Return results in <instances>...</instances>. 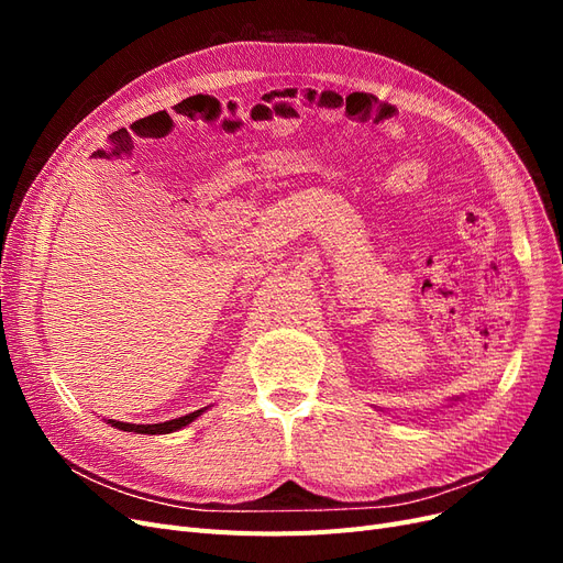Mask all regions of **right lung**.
Returning a JSON list of instances; mask_svg holds the SVG:
<instances>
[{"label":"right lung","instance_id":"add662e5","mask_svg":"<svg viewBox=\"0 0 563 563\" xmlns=\"http://www.w3.org/2000/svg\"><path fill=\"white\" fill-rule=\"evenodd\" d=\"M209 406L199 408V411L195 413H187L183 418H174V420H166V422H155V424H135V422H122V420H106L110 428L114 430H122V432H133V434H172V432H178L183 428H187V424L195 422L203 411H207Z\"/></svg>","mask_w":563,"mask_h":563}]
</instances>
